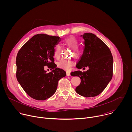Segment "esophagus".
Returning <instances> with one entry per match:
<instances>
[{"label": "esophagus", "mask_w": 132, "mask_h": 132, "mask_svg": "<svg viewBox=\"0 0 132 132\" xmlns=\"http://www.w3.org/2000/svg\"><path fill=\"white\" fill-rule=\"evenodd\" d=\"M67 76H70V73L69 72H67Z\"/></svg>", "instance_id": "1"}]
</instances>
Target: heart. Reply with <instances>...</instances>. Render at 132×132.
<instances>
[{
    "instance_id": "obj_1",
    "label": "heart",
    "mask_w": 132,
    "mask_h": 132,
    "mask_svg": "<svg viewBox=\"0 0 132 132\" xmlns=\"http://www.w3.org/2000/svg\"><path fill=\"white\" fill-rule=\"evenodd\" d=\"M63 42L64 45L73 50V53L75 56H76V57L78 56V51L77 49L79 47V42L76 37L74 36L67 37L63 40ZM60 50L61 47L60 46H56V47L55 48L54 52V56L56 59L60 58L61 56ZM74 62L72 60L63 59L58 62L57 65L60 68H63L66 70H70Z\"/></svg>"
}]
</instances>
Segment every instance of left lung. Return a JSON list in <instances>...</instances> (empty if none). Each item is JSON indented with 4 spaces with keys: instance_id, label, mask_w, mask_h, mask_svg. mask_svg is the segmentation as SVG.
<instances>
[{
    "instance_id": "8db88e82",
    "label": "left lung",
    "mask_w": 132,
    "mask_h": 132,
    "mask_svg": "<svg viewBox=\"0 0 132 132\" xmlns=\"http://www.w3.org/2000/svg\"><path fill=\"white\" fill-rule=\"evenodd\" d=\"M82 36L84 50L76 67L79 69L88 67L89 69L84 72L75 71L70 74L81 79L76 92L85 97H93L100 94L111 80L113 59L109 48L96 35L85 33Z\"/></svg>"
}]
</instances>
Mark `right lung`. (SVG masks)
<instances>
[{
  "label": "right lung",
  "mask_w": 132,
  "mask_h": 132,
  "mask_svg": "<svg viewBox=\"0 0 132 132\" xmlns=\"http://www.w3.org/2000/svg\"><path fill=\"white\" fill-rule=\"evenodd\" d=\"M61 41L59 36L38 34L34 35L19 51L16 57L17 80L32 98L45 100L56 91L60 79L66 71L56 68L53 58L54 48ZM52 68L46 73L44 66Z\"/></svg>",
  "instance_id": "add662e5"
}]
</instances>
